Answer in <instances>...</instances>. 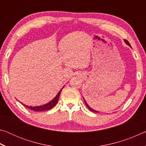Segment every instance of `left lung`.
Listing matches in <instances>:
<instances>
[{"instance_id":"8db88e82","label":"left lung","mask_w":146,"mask_h":146,"mask_svg":"<svg viewBox=\"0 0 146 146\" xmlns=\"http://www.w3.org/2000/svg\"><path fill=\"white\" fill-rule=\"evenodd\" d=\"M124 42H125V44H127V45H128V46H130V47H131V45H130L129 42H128L127 40H124ZM84 102H85L86 105V107H87V108L89 109V110H90V111H91L94 112V113H97V112H98V113H99V112H98V111H95V110H93V109H91V108L90 107V106H89V105L88 104L87 102H86V100H85L84 98Z\"/></svg>"}]
</instances>
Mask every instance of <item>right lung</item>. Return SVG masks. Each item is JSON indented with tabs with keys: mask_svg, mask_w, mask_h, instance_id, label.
Wrapping results in <instances>:
<instances>
[{
	"mask_svg": "<svg viewBox=\"0 0 146 146\" xmlns=\"http://www.w3.org/2000/svg\"><path fill=\"white\" fill-rule=\"evenodd\" d=\"M61 91H62V90L59 91L57 95H56V97L54 98L53 100H51L50 102H49L48 103H47V104H46L42 105V106H35V107H32V106H26L25 104H23V103L22 104H23L27 108H28L31 110H33V111H47V110H51V108H53L54 106H55L56 104H57L59 97H60V94L61 93Z\"/></svg>",
	"mask_w": 146,
	"mask_h": 146,
	"instance_id": "add662e5",
	"label": "right lung"
}]
</instances>
